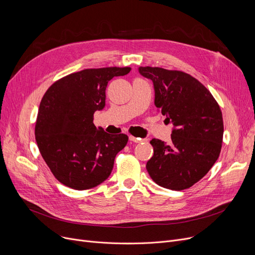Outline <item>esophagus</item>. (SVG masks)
<instances>
[{
    "instance_id": "34e87169",
    "label": "esophagus",
    "mask_w": 255,
    "mask_h": 255,
    "mask_svg": "<svg viewBox=\"0 0 255 255\" xmlns=\"http://www.w3.org/2000/svg\"><path fill=\"white\" fill-rule=\"evenodd\" d=\"M129 140H130V141H132V142H136V143L143 141V139L138 138V137H135V136H132V135H130V136H129Z\"/></svg>"
}]
</instances>
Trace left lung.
<instances>
[{"label":"left lung","instance_id":"obj_1","mask_svg":"<svg viewBox=\"0 0 255 255\" xmlns=\"http://www.w3.org/2000/svg\"><path fill=\"white\" fill-rule=\"evenodd\" d=\"M138 71L153 82L155 105L173 125L168 144L156 138L150 141L154 155L146 170L164 188H190L219 157L223 138L220 107L202 83L185 72L149 66Z\"/></svg>","mask_w":255,"mask_h":255}]
</instances>
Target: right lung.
<instances>
[{
  "label": "right lung",
  "mask_w": 255,
  "mask_h": 255,
  "mask_svg": "<svg viewBox=\"0 0 255 255\" xmlns=\"http://www.w3.org/2000/svg\"><path fill=\"white\" fill-rule=\"evenodd\" d=\"M130 67L85 69L53 83L40 102L35 137L52 175L75 190L91 189L110 177L126 134L111 135L94 125V113L105 106V90Z\"/></svg>",
  "instance_id": "right-lung-1"
}]
</instances>
